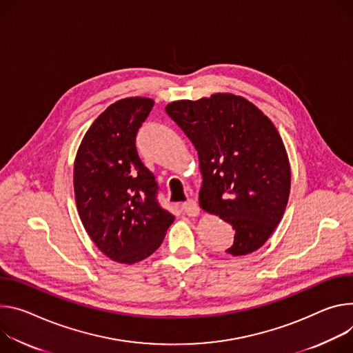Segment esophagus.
I'll return each mask as SVG.
<instances>
[{
    "mask_svg": "<svg viewBox=\"0 0 353 353\" xmlns=\"http://www.w3.org/2000/svg\"><path fill=\"white\" fill-rule=\"evenodd\" d=\"M182 209H183V212H185L188 216H190V217H196V216L201 213V209H199L198 203L194 202L193 199H189L188 202H185V203L182 205Z\"/></svg>",
    "mask_w": 353,
    "mask_h": 353,
    "instance_id": "obj_1",
    "label": "esophagus"
}]
</instances>
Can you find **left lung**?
Masks as SVG:
<instances>
[{
	"label": "left lung",
	"instance_id": "obj_1",
	"mask_svg": "<svg viewBox=\"0 0 353 353\" xmlns=\"http://www.w3.org/2000/svg\"><path fill=\"white\" fill-rule=\"evenodd\" d=\"M198 151L199 205L236 230L232 256L259 250L281 223L290 193V163L269 117L248 99L217 92L165 106Z\"/></svg>",
	"mask_w": 353,
	"mask_h": 353
}]
</instances>
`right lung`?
<instances>
[{"mask_svg": "<svg viewBox=\"0 0 353 353\" xmlns=\"http://www.w3.org/2000/svg\"><path fill=\"white\" fill-rule=\"evenodd\" d=\"M151 98L109 105L87 130L74 160L77 210L94 244L109 259L133 265L161 245L175 217L157 202L154 175L140 161L136 134Z\"/></svg>", "mask_w": 353, "mask_h": 353, "instance_id": "right-lung-1", "label": "right lung"}]
</instances>
